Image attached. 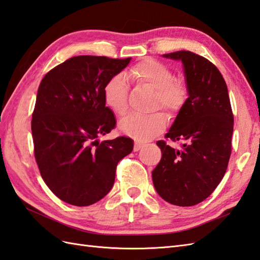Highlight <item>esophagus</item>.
<instances>
[{"instance_id": "esophagus-1", "label": "esophagus", "mask_w": 260, "mask_h": 260, "mask_svg": "<svg viewBox=\"0 0 260 260\" xmlns=\"http://www.w3.org/2000/svg\"><path fill=\"white\" fill-rule=\"evenodd\" d=\"M143 147V145L141 143H135L134 145V152H137V150H140Z\"/></svg>"}]
</instances>
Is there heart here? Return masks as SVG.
I'll list each match as a JSON object with an SVG mask.
<instances>
[{"label":"heart","mask_w":260,"mask_h":260,"mask_svg":"<svg viewBox=\"0 0 260 260\" xmlns=\"http://www.w3.org/2000/svg\"><path fill=\"white\" fill-rule=\"evenodd\" d=\"M126 77L137 84L152 87L154 90V107H161L171 114H176L185 105L187 88L185 84L173 78L171 69L154 59H144L126 72ZM103 96L106 105L119 116L127 112V83L124 76L114 75L108 80ZM166 126V116L157 112L150 115L131 114L120 120L119 129L136 141H148L158 135Z\"/></svg>","instance_id":"1"}]
</instances>
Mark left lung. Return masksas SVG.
<instances>
[{
	"label": "left lung",
	"instance_id": "1",
	"mask_svg": "<svg viewBox=\"0 0 260 260\" xmlns=\"http://www.w3.org/2000/svg\"><path fill=\"white\" fill-rule=\"evenodd\" d=\"M162 57L182 62L188 94L165 137L186 144L178 150L157 142L161 158L153 183L164 201L194 206L212 194L226 173L234 131L231 101L224 77L208 59L189 51Z\"/></svg>",
	"mask_w": 260,
	"mask_h": 260
}]
</instances>
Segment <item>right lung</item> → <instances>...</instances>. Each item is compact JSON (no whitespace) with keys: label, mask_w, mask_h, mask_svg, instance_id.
Listing matches in <instances>:
<instances>
[{"label":"right lung","mask_w":260,"mask_h":260,"mask_svg":"<svg viewBox=\"0 0 260 260\" xmlns=\"http://www.w3.org/2000/svg\"><path fill=\"white\" fill-rule=\"evenodd\" d=\"M131 59L75 56L40 84L32 115L34 155L45 184L65 203L82 207L101 201L112 189L118 161L132 153L128 137L100 142L116 124L103 88Z\"/></svg>","instance_id":"obj_1"}]
</instances>
